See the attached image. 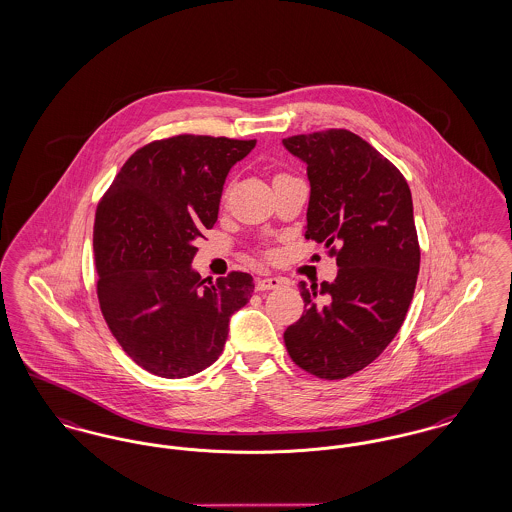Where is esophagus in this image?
Instances as JSON below:
<instances>
[{
    "label": "esophagus",
    "mask_w": 512,
    "mask_h": 512,
    "mask_svg": "<svg viewBox=\"0 0 512 512\" xmlns=\"http://www.w3.org/2000/svg\"><path fill=\"white\" fill-rule=\"evenodd\" d=\"M281 285H283V281L279 277H264V279L256 281V291H271Z\"/></svg>",
    "instance_id": "34e87169"
}]
</instances>
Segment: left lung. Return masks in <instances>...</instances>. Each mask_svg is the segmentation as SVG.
Masks as SVG:
<instances>
[{
	"label": "left lung",
	"mask_w": 512,
	"mask_h": 512,
	"mask_svg": "<svg viewBox=\"0 0 512 512\" xmlns=\"http://www.w3.org/2000/svg\"><path fill=\"white\" fill-rule=\"evenodd\" d=\"M306 163V239L337 258L335 281L306 289L304 314L287 327L296 366L343 379L372 364L401 329L420 269L412 194L403 173L347 129L283 138ZM338 248L335 249L334 246Z\"/></svg>",
	"instance_id": "1"
}]
</instances>
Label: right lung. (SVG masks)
<instances>
[{"label": "right lung", "instance_id": "add662e5", "mask_svg": "<svg viewBox=\"0 0 512 512\" xmlns=\"http://www.w3.org/2000/svg\"><path fill=\"white\" fill-rule=\"evenodd\" d=\"M256 140L179 135L125 162L96 210L94 264L108 327L136 364L179 379L206 370L229 320L254 293L252 275L216 283L192 269L194 246L217 221L227 173Z\"/></svg>", "mask_w": 512, "mask_h": 512}]
</instances>
